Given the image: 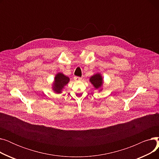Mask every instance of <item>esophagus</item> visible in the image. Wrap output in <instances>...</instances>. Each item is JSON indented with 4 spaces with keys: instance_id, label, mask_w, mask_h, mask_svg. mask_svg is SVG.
<instances>
[{
    "instance_id": "obj_1",
    "label": "esophagus",
    "mask_w": 159,
    "mask_h": 159,
    "mask_svg": "<svg viewBox=\"0 0 159 159\" xmlns=\"http://www.w3.org/2000/svg\"><path fill=\"white\" fill-rule=\"evenodd\" d=\"M81 79H82V78L79 77H74V80L75 81H80V80H81Z\"/></svg>"
}]
</instances>
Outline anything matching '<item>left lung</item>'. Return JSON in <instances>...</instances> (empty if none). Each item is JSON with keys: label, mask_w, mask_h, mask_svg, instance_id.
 Segmentation results:
<instances>
[{"label": "left lung", "mask_w": 159, "mask_h": 159, "mask_svg": "<svg viewBox=\"0 0 159 159\" xmlns=\"http://www.w3.org/2000/svg\"><path fill=\"white\" fill-rule=\"evenodd\" d=\"M89 82L94 86V88L97 89L99 92L102 91L104 80L101 73H97L96 74H94L93 76L89 78Z\"/></svg>", "instance_id": "obj_1"}]
</instances>
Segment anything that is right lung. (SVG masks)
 Listing matches in <instances>:
<instances>
[{
	"mask_svg": "<svg viewBox=\"0 0 159 159\" xmlns=\"http://www.w3.org/2000/svg\"><path fill=\"white\" fill-rule=\"evenodd\" d=\"M70 82V78L61 73L58 72L55 76L54 81L52 83V90L55 93H61L64 86L68 84Z\"/></svg>",
	"mask_w": 159,
	"mask_h": 159,
	"instance_id": "1",
	"label": "right lung"
}]
</instances>
